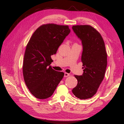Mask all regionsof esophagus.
I'll use <instances>...</instances> for the list:
<instances>
[{"label": "esophagus", "mask_w": 124, "mask_h": 124, "mask_svg": "<svg viewBox=\"0 0 124 124\" xmlns=\"http://www.w3.org/2000/svg\"><path fill=\"white\" fill-rule=\"evenodd\" d=\"M70 75V74L69 73H64V77H68Z\"/></svg>", "instance_id": "esophagus-1"}]
</instances>
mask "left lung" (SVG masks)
I'll return each mask as SVG.
<instances>
[{
	"label": "left lung",
	"mask_w": 124,
	"mask_h": 124,
	"mask_svg": "<svg viewBox=\"0 0 124 124\" xmlns=\"http://www.w3.org/2000/svg\"><path fill=\"white\" fill-rule=\"evenodd\" d=\"M72 29L81 40L83 52L82 75L74 76L78 80L72 90L74 95L81 100L93 97L104 79L107 65V54L101 35L90 25L73 26Z\"/></svg>",
	"instance_id": "1"
}]
</instances>
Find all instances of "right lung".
Wrapping results in <instances>:
<instances>
[{
	"label": "right lung",
	"instance_id": "right-lung-1",
	"mask_svg": "<svg viewBox=\"0 0 124 124\" xmlns=\"http://www.w3.org/2000/svg\"><path fill=\"white\" fill-rule=\"evenodd\" d=\"M68 26L54 23L38 28L27 44L25 51L23 75L26 85L32 95L39 99L51 96L64 76L50 66L51 56L70 33Z\"/></svg>",
	"mask_w": 124,
	"mask_h": 124
}]
</instances>
